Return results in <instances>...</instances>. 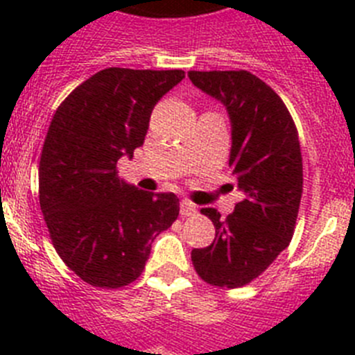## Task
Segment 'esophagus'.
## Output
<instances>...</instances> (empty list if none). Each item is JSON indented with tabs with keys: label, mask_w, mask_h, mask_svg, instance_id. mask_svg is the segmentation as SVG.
<instances>
[{
	"label": "esophagus",
	"mask_w": 355,
	"mask_h": 355,
	"mask_svg": "<svg viewBox=\"0 0 355 355\" xmlns=\"http://www.w3.org/2000/svg\"><path fill=\"white\" fill-rule=\"evenodd\" d=\"M180 211L183 216H190V215H196L197 213V206L193 205V202H190V200H181L180 205Z\"/></svg>",
	"instance_id": "1"
}]
</instances>
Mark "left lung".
I'll return each mask as SVG.
<instances>
[{
    "label": "left lung",
    "mask_w": 355,
    "mask_h": 355,
    "mask_svg": "<svg viewBox=\"0 0 355 355\" xmlns=\"http://www.w3.org/2000/svg\"><path fill=\"white\" fill-rule=\"evenodd\" d=\"M197 89L222 103L231 122L229 167L243 199L215 225V240L192 250L197 274L213 286L240 288L290 245L302 197V156L290 112L249 71H190Z\"/></svg>",
    "instance_id": "8db88e82"
}]
</instances>
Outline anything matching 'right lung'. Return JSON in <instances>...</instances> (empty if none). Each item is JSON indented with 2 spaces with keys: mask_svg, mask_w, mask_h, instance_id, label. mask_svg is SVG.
Returning <instances> with one entry per match:
<instances>
[{
  "mask_svg": "<svg viewBox=\"0 0 355 355\" xmlns=\"http://www.w3.org/2000/svg\"><path fill=\"white\" fill-rule=\"evenodd\" d=\"M183 78L178 69L110 67L83 81L56 110L40 156V209L58 256L85 283H133L156 234L180 215L174 193L126 183L117 162L133 158L153 108Z\"/></svg>",
  "mask_w": 355,
  "mask_h": 355,
  "instance_id": "add662e5",
  "label": "right lung"
}]
</instances>
